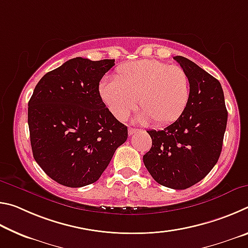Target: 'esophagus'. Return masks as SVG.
<instances>
[{"instance_id": "1", "label": "esophagus", "mask_w": 248, "mask_h": 248, "mask_svg": "<svg viewBox=\"0 0 248 248\" xmlns=\"http://www.w3.org/2000/svg\"><path fill=\"white\" fill-rule=\"evenodd\" d=\"M138 131H139V130L136 129V128H129V129H128V133H129V136H132V134H134V133L138 132Z\"/></svg>"}]
</instances>
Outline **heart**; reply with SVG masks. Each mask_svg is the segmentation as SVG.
<instances>
[{
	"mask_svg": "<svg viewBox=\"0 0 248 248\" xmlns=\"http://www.w3.org/2000/svg\"><path fill=\"white\" fill-rule=\"evenodd\" d=\"M99 96L112 116L124 120L137 106L140 123L152 120L164 125L177 120L189 102V78L186 71L154 59L119 66L116 79L99 84Z\"/></svg>",
	"mask_w": 248,
	"mask_h": 248,
	"instance_id": "obj_1",
	"label": "heart"
}]
</instances>
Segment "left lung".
Here are the masks:
<instances>
[{
	"instance_id": "1",
	"label": "left lung",
	"mask_w": 248,
	"mask_h": 248,
	"mask_svg": "<svg viewBox=\"0 0 248 248\" xmlns=\"http://www.w3.org/2000/svg\"><path fill=\"white\" fill-rule=\"evenodd\" d=\"M189 78V102L179 118L150 130L152 146L143 155L151 176L162 186L186 189L207 176L220 157L228 110L220 82L182 56L174 57Z\"/></svg>"
}]
</instances>
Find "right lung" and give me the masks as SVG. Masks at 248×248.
<instances>
[{
	"label": "right lung",
	"mask_w": 248,
	"mask_h": 248,
	"mask_svg": "<svg viewBox=\"0 0 248 248\" xmlns=\"http://www.w3.org/2000/svg\"><path fill=\"white\" fill-rule=\"evenodd\" d=\"M115 60L71 59L46 73L28 102L35 161L54 182L83 187L98 180L128 128L99 96V82Z\"/></svg>",
	"instance_id": "1"
}]
</instances>
